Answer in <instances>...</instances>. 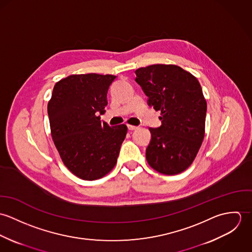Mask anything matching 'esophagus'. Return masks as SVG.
<instances>
[{"label": "esophagus", "instance_id": "esophagus-1", "mask_svg": "<svg viewBox=\"0 0 252 252\" xmlns=\"http://www.w3.org/2000/svg\"><path fill=\"white\" fill-rule=\"evenodd\" d=\"M127 127H128V129H129L130 131H133V130H136V129H137V126H133V125H127Z\"/></svg>", "mask_w": 252, "mask_h": 252}]
</instances>
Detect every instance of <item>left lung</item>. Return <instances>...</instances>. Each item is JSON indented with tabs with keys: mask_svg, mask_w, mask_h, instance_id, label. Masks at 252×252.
<instances>
[{
	"mask_svg": "<svg viewBox=\"0 0 252 252\" xmlns=\"http://www.w3.org/2000/svg\"><path fill=\"white\" fill-rule=\"evenodd\" d=\"M135 72L147 104L161 110V126L149 128L147 163L161 174H180L192 164L205 137L207 102L200 82L176 65L156 64Z\"/></svg>",
	"mask_w": 252,
	"mask_h": 252,
	"instance_id": "obj_1",
	"label": "left lung"
}]
</instances>
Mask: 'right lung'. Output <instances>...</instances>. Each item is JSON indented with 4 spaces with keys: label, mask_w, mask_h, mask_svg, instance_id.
Segmentation results:
<instances>
[{
    "label": "right lung",
    "mask_w": 252,
    "mask_h": 252,
    "mask_svg": "<svg viewBox=\"0 0 252 252\" xmlns=\"http://www.w3.org/2000/svg\"><path fill=\"white\" fill-rule=\"evenodd\" d=\"M112 74H72L58 81L47 105L51 136L65 166L84 180L101 179L117 162L127 126L110 127L100 114L108 105Z\"/></svg>",
    "instance_id": "right-lung-1"
}]
</instances>
